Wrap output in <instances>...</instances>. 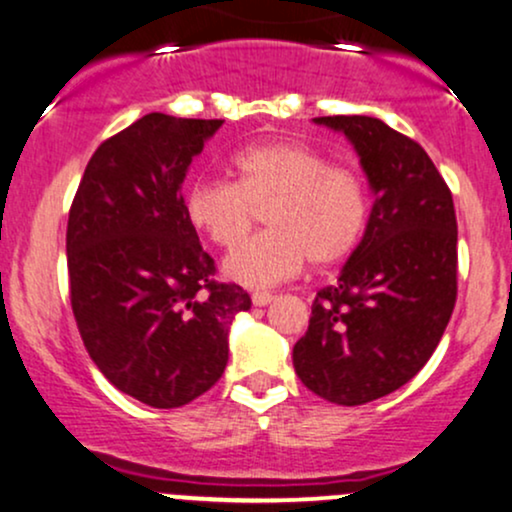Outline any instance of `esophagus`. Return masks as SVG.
<instances>
[{
	"instance_id": "34e87169",
	"label": "esophagus",
	"mask_w": 512,
	"mask_h": 512,
	"mask_svg": "<svg viewBox=\"0 0 512 512\" xmlns=\"http://www.w3.org/2000/svg\"><path fill=\"white\" fill-rule=\"evenodd\" d=\"M250 298H252V305H260V308L262 305H269L274 301V296L269 291H252Z\"/></svg>"
}]
</instances>
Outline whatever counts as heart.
<instances>
[{"label":"heart","mask_w":512,"mask_h":512,"mask_svg":"<svg viewBox=\"0 0 512 512\" xmlns=\"http://www.w3.org/2000/svg\"><path fill=\"white\" fill-rule=\"evenodd\" d=\"M236 182L202 178L187 187V219L216 248L233 250L260 210L270 233L233 252L223 272L252 289L291 279L305 267L330 269L361 243L368 190L354 168L308 144L262 142L233 156Z\"/></svg>","instance_id":"b5f03b06"}]
</instances>
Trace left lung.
I'll use <instances>...</instances> for the list:
<instances>
[{
  "label": "left lung",
  "instance_id": "left-lung-1",
  "mask_svg": "<svg viewBox=\"0 0 512 512\" xmlns=\"http://www.w3.org/2000/svg\"><path fill=\"white\" fill-rule=\"evenodd\" d=\"M354 144L375 202L337 284L317 291L293 346L301 383L356 407L409 383L443 337L457 298L450 187L414 139L378 117H315Z\"/></svg>",
  "mask_w": 512,
  "mask_h": 512
}]
</instances>
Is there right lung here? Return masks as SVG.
I'll return each mask as SVG.
<instances>
[{"label":"right lung","instance_id":"add662e5","mask_svg":"<svg viewBox=\"0 0 512 512\" xmlns=\"http://www.w3.org/2000/svg\"><path fill=\"white\" fill-rule=\"evenodd\" d=\"M223 120L149 113L91 156L67 223L69 298L98 370L125 395L175 409L228 363L248 291L214 279L180 185Z\"/></svg>","mask_w":512,"mask_h":512}]
</instances>
